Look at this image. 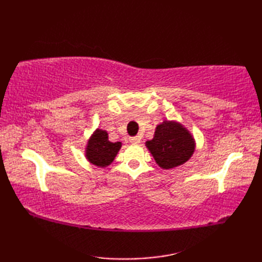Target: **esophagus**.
I'll list each match as a JSON object with an SVG mask.
<instances>
[{
  "instance_id": "esophagus-1",
  "label": "esophagus",
  "mask_w": 262,
  "mask_h": 262,
  "mask_svg": "<svg viewBox=\"0 0 262 262\" xmlns=\"http://www.w3.org/2000/svg\"><path fill=\"white\" fill-rule=\"evenodd\" d=\"M129 142H130L132 144H140V143H141V138L138 137V136H136V137H130Z\"/></svg>"
}]
</instances>
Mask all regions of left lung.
I'll return each mask as SVG.
<instances>
[{
    "mask_svg": "<svg viewBox=\"0 0 262 262\" xmlns=\"http://www.w3.org/2000/svg\"><path fill=\"white\" fill-rule=\"evenodd\" d=\"M145 144L157 164L165 170L186 163L194 152L192 135L177 121L164 120L158 125L153 140Z\"/></svg>",
    "mask_w": 262,
    "mask_h": 262,
    "instance_id": "obj_1",
    "label": "left lung"
}]
</instances>
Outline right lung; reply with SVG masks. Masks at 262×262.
<instances>
[{
  "label": "right lung",
  "mask_w": 262,
  "mask_h": 262,
  "mask_svg": "<svg viewBox=\"0 0 262 262\" xmlns=\"http://www.w3.org/2000/svg\"><path fill=\"white\" fill-rule=\"evenodd\" d=\"M120 147V142L111 143L108 140L107 132L97 129L88 141L85 157L90 163L100 166V168H105L115 160Z\"/></svg>",
  "instance_id": "add662e5"
}]
</instances>
